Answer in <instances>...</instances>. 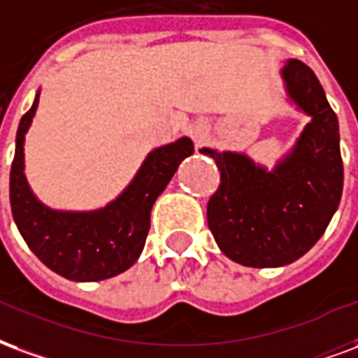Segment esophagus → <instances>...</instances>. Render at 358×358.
Instances as JSON below:
<instances>
[{
  "label": "esophagus",
  "mask_w": 358,
  "mask_h": 358,
  "mask_svg": "<svg viewBox=\"0 0 358 358\" xmlns=\"http://www.w3.org/2000/svg\"><path fill=\"white\" fill-rule=\"evenodd\" d=\"M206 135H208L206 125L200 124V125H194V127H192V137H194V141H196L198 145H200V143H204Z\"/></svg>",
  "instance_id": "esophagus-1"
}]
</instances>
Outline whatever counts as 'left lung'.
I'll return each instance as SVG.
<instances>
[{"instance_id": "left-lung-1", "label": "left lung", "mask_w": 358, "mask_h": 358, "mask_svg": "<svg viewBox=\"0 0 358 358\" xmlns=\"http://www.w3.org/2000/svg\"><path fill=\"white\" fill-rule=\"evenodd\" d=\"M280 78L288 101L309 122L275 168L244 152L200 148L221 171L208 202V227L219 250L246 267H284L307 254L343 190L340 124L318 78L297 59L284 62Z\"/></svg>"}]
</instances>
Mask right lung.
<instances>
[{
    "label": "right lung",
    "instance_id": "1",
    "mask_svg": "<svg viewBox=\"0 0 358 358\" xmlns=\"http://www.w3.org/2000/svg\"><path fill=\"white\" fill-rule=\"evenodd\" d=\"M40 103L18 124L9 196L18 233L43 265L74 282H96L124 273L145 248L150 211L187 156L194 152L189 137L147 154L131 182L112 202L91 211L53 210L36 196L24 173V139Z\"/></svg>",
    "mask_w": 358,
    "mask_h": 358
}]
</instances>
